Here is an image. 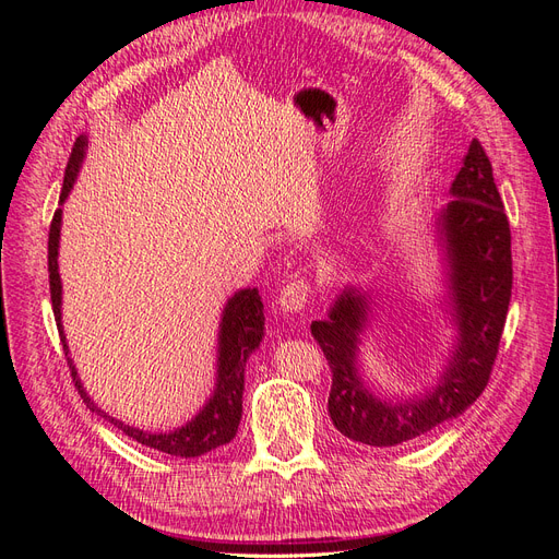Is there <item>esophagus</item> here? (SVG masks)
<instances>
[{"instance_id": "obj_1", "label": "esophagus", "mask_w": 559, "mask_h": 559, "mask_svg": "<svg viewBox=\"0 0 559 559\" xmlns=\"http://www.w3.org/2000/svg\"><path fill=\"white\" fill-rule=\"evenodd\" d=\"M308 298H310V284L302 277H296L282 286L277 302L284 312H300L306 310Z\"/></svg>"}]
</instances>
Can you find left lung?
<instances>
[{"mask_svg":"<svg viewBox=\"0 0 559 559\" xmlns=\"http://www.w3.org/2000/svg\"><path fill=\"white\" fill-rule=\"evenodd\" d=\"M452 200L433 216L443 261L445 312L454 326L448 361L427 392L382 399L361 376V345L373 298L359 286L337 294L312 335L333 373L329 415L352 441L392 448L462 415L487 386L511 302V228L485 148L473 140L450 186Z\"/></svg>","mask_w":559,"mask_h":559,"instance_id":"left-lung-1","label":"left lung"}]
</instances>
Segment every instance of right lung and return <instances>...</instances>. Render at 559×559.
I'll use <instances>...</instances> for the list:
<instances>
[{
  "label": "right lung",
  "mask_w": 559,
  "mask_h": 559,
  "mask_svg": "<svg viewBox=\"0 0 559 559\" xmlns=\"http://www.w3.org/2000/svg\"><path fill=\"white\" fill-rule=\"evenodd\" d=\"M88 138L81 134L74 142L70 163L64 170V183L60 193V205L70 195L72 186L79 177V170L86 158ZM60 226H62V207L56 210L53 222H50L48 233V282H50V300H53V314L56 324L60 331V341L67 354V364L72 368L74 384L79 386L81 399L86 401L88 408L105 417L116 429H121L132 441H138L146 448H154L158 452L181 456V460H191V456H200L205 452H212L230 443L240 427L242 417V392H245V366L251 357V352H257L263 335H265V317H263V300L259 296L257 286L249 289L235 292L224 306L222 321H218V337H216V382L214 392L202 405L195 417L186 421L183 427L173 431H144L140 427H130L123 419L111 417L107 411L88 396L83 389L76 366L70 359V345H67L64 329H62V282L58 273V249H60Z\"/></svg>",
  "instance_id": "add662e5"
}]
</instances>
